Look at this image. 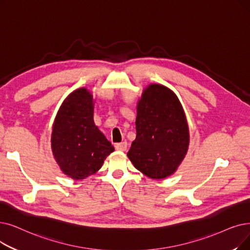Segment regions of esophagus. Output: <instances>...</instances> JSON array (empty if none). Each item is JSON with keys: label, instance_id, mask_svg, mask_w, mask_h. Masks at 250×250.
<instances>
[{"label": "esophagus", "instance_id": "obj_1", "mask_svg": "<svg viewBox=\"0 0 250 250\" xmlns=\"http://www.w3.org/2000/svg\"><path fill=\"white\" fill-rule=\"evenodd\" d=\"M127 148V143L126 142H122V143H118L115 145V149L119 150V151H125Z\"/></svg>", "mask_w": 250, "mask_h": 250}]
</instances>
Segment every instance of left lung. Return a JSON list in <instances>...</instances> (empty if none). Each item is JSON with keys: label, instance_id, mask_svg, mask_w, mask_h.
Returning <instances> with one entry per match:
<instances>
[{"label": "left lung", "instance_id": "8db88e82", "mask_svg": "<svg viewBox=\"0 0 250 250\" xmlns=\"http://www.w3.org/2000/svg\"><path fill=\"white\" fill-rule=\"evenodd\" d=\"M137 136L127 157L151 179L172 175L189 147V127L177 95L167 86L152 83L137 104Z\"/></svg>", "mask_w": 250, "mask_h": 250}]
</instances>
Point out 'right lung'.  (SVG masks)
I'll use <instances>...</instances> for the list:
<instances>
[{"label":"right lung","instance_id":"add662e5","mask_svg":"<svg viewBox=\"0 0 250 250\" xmlns=\"http://www.w3.org/2000/svg\"><path fill=\"white\" fill-rule=\"evenodd\" d=\"M51 147L63 173L73 180L98 171L114 151L94 123L93 95L85 88L73 91L60 106L53 125Z\"/></svg>","mask_w":250,"mask_h":250}]
</instances>
